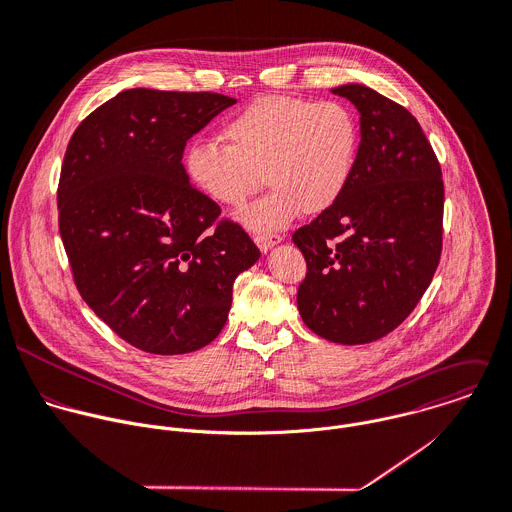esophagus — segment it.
I'll return each mask as SVG.
<instances>
[{"instance_id":"obj_1","label":"esophagus","mask_w":512,"mask_h":512,"mask_svg":"<svg viewBox=\"0 0 512 512\" xmlns=\"http://www.w3.org/2000/svg\"><path fill=\"white\" fill-rule=\"evenodd\" d=\"M281 235L279 233H257L255 235V243H257V247L263 251V253H267L273 245H277V243H281Z\"/></svg>"}]
</instances>
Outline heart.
<instances>
[{
	"label": "heart",
	"mask_w": 512,
	"mask_h": 512,
	"mask_svg": "<svg viewBox=\"0 0 512 512\" xmlns=\"http://www.w3.org/2000/svg\"><path fill=\"white\" fill-rule=\"evenodd\" d=\"M227 145L195 143L189 179L215 203L241 207L265 181L271 191L239 219L271 233L299 211L319 215L343 195L359 151V123L341 101L263 95L223 125Z\"/></svg>",
	"instance_id": "obj_1"
}]
</instances>
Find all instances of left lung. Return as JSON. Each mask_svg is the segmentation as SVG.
<instances>
[{
    "label": "left lung",
    "instance_id": "1",
    "mask_svg": "<svg viewBox=\"0 0 512 512\" xmlns=\"http://www.w3.org/2000/svg\"><path fill=\"white\" fill-rule=\"evenodd\" d=\"M333 93L359 109L361 143L339 201L293 233L307 261L297 307L319 337L363 345L395 331L431 285L445 185L409 109L359 83Z\"/></svg>",
    "mask_w": 512,
    "mask_h": 512
}]
</instances>
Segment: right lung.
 Masks as SVG:
<instances>
[{"label":"right lung","instance_id":"1","mask_svg":"<svg viewBox=\"0 0 512 512\" xmlns=\"http://www.w3.org/2000/svg\"><path fill=\"white\" fill-rule=\"evenodd\" d=\"M233 103L211 91L127 89L67 143L57 221L73 283L117 337L145 353L209 345L235 279L261 257L181 163L189 137Z\"/></svg>","mask_w":512,"mask_h":512}]
</instances>
